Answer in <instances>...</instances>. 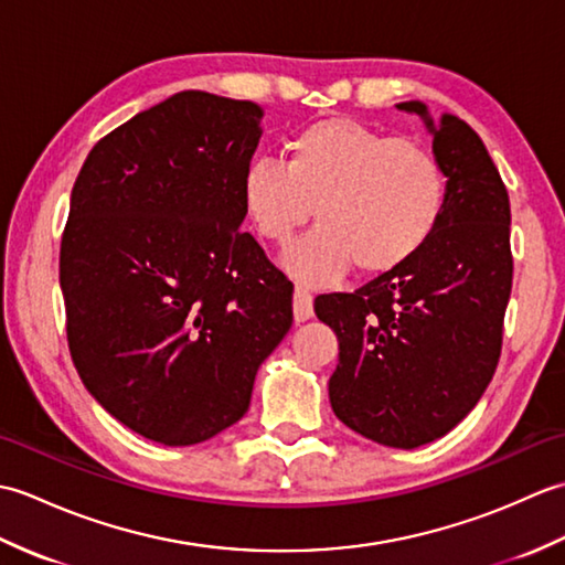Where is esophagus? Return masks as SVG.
Masks as SVG:
<instances>
[{
    "label": "esophagus",
    "instance_id": "1",
    "mask_svg": "<svg viewBox=\"0 0 565 565\" xmlns=\"http://www.w3.org/2000/svg\"><path fill=\"white\" fill-rule=\"evenodd\" d=\"M310 316H313V296H310L306 289H296L294 291V318H296V322H306Z\"/></svg>",
    "mask_w": 565,
    "mask_h": 565
}]
</instances>
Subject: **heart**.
<instances>
[{
  "label": "heart",
  "instance_id": "b5f03b06",
  "mask_svg": "<svg viewBox=\"0 0 565 565\" xmlns=\"http://www.w3.org/2000/svg\"><path fill=\"white\" fill-rule=\"evenodd\" d=\"M243 201L274 245L289 243L316 206L320 225L284 264L306 284H330L352 264L362 276H381L411 262L441 223L447 174L425 142L332 116L296 130L286 162L252 160Z\"/></svg>",
  "mask_w": 565,
  "mask_h": 565
}]
</instances>
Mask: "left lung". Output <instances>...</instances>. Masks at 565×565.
Segmentation results:
<instances>
[{
	"label": "left lung",
	"mask_w": 565,
	"mask_h": 565,
	"mask_svg": "<svg viewBox=\"0 0 565 565\" xmlns=\"http://www.w3.org/2000/svg\"><path fill=\"white\" fill-rule=\"evenodd\" d=\"M417 114L447 174V209L429 243L354 294L316 298L340 342L330 405L359 435L415 449L454 429L495 374L512 289L510 199L476 130Z\"/></svg>",
	"instance_id": "obj_1"
}]
</instances>
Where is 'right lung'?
Instances as JSON below:
<instances>
[{
  "label": "right lung",
  "mask_w": 565,
  "mask_h": 565,
  "mask_svg": "<svg viewBox=\"0 0 565 565\" xmlns=\"http://www.w3.org/2000/svg\"><path fill=\"white\" fill-rule=\"evenodd\" d=\"M262 116L179 92L102 138L72 186L60 245L72 362L106 413L164 447L235 425L294 322V284L239 231Z\"/></svg>",
  "instance_id": "add662e5"
}]
</instances>
